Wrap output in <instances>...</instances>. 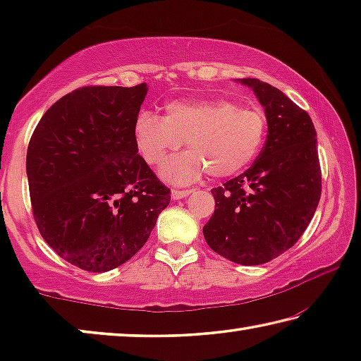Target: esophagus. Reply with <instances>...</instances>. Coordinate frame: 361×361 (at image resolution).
<instances>
[{
	"label": "esophagus",
	"mask_w": 361,
	"mask_h": 361,
	"mask_svg": "<svg viewBox=\"0 0 361 361\" xmlns=\"http://www.w3.org/2000/svg\"><path fill=\"white\" fill-rule=\"evenodd\" d=\"M192 192V189H172V199L173 200H180L188 197L189 194Z\"/></svg>",
	"instance_id": "1"
}]
</instances>
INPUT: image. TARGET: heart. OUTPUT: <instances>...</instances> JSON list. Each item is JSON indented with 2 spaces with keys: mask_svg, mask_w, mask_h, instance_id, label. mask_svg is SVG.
Wrapping results in <instances>:
<instances>
[{
  "mask_svg": "<svg viewBox=\"0 0 361 361\" xmlns=\"http://www.w3.org/2000/svg\"><path fill=\"white\" fill-rule=\"evenodd\" d=\"M266 132L267 119L259 108L226 99L170 102L166 116L143 111L133 124L140 154L154 166L186 142L189 151L161 169L162 178L178 186L207 172L213 178L240 173L259 154Z\"/></svg>",
  "mask_w": 361,
  "mask_h": 361,
  "instance_id": "obj_1",
  "label": "heart"
}]
</instances>
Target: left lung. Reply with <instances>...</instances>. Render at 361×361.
I'll use <instances>...</instances> for the list:
<instances>
[{"mask_svg": "<svg viewBox=\"0 0 361 361\" xmlns=\"http://www.w3.org/2000/svg\"><path fill=\"white\" fill-rule=\"evenodd\" d=\"M239 82L264 108L267 138L252 167L212 189L215 212L204 237L226 259L258 266L302 235L319 205L322 172L310 116L271 84L253 78Z\"/></svg>", "mask_w": 361, "mask_h": 361, "instance_id": "8db88e82", "label": "left lung"}]
</instances>
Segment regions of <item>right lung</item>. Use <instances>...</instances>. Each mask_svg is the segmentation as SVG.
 Listing matches in <instances>:
<instances>
[{
	"mask_svg": "<svg viewBox=\"0 0 361 361\" xmlns=\"http://www.w3.org/2000/svg\"><path fill=\"white\" fill-rule=\"evenodd\" d=\"M148 92L87 85L47 109L30 140L27 176L36 226L60 258L89 272L124 264L170 204L138 154L133 124Z\"/></svg>",
	"mask_w": 361,
	"mask_h": 361,
	"instance_id": "right-lung-1",
	"label": "right lung"
}]
</instances>
